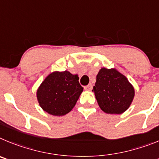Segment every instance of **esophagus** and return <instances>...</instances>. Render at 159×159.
Here are the masks:
<instances>
[{
    "mask_svg": "<svg viewBox=\"0 0 159 159\" xmlns=\"http://www.w3.org/2000/svg\"><path fill=\"white\" fill-rule=\"evenodd\" d=\"M92 88H93L92 84H89L88 85H86V86H85V89L87 90V91H90V90L92 89Z\"/></svg>",
    "mask_w": 159,
    "mask_h": 159,
    "instance_id": "obj_1",
    "label": "esophagus"
}]
</instances>
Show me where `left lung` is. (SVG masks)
Masks as SVG:
<instances>
[{
  "label": "left lung",
  "mask_w": 159,
  "mask_h": 159,
  "mask_svg": "<svg viewBox=\"0 0 159 159\" xmlns=\"http://www.w3.org/2000/svg\"><path fill=\"white\" fill-rule=\"evenodd\" d=\"M93 91L99 107L108 114H121L135 97V89L128 78L116 69L101 68Z\"/></svg>",
  "instance_id": "obj_1"
}]
</instances>
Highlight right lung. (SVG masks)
Masks as SVG:
<instances>
[{"label":"right lung","instance_id":"1","mask_svg":"<svg viewBox=\"0 0 159 159\" xmlns=\"http://www.w3.org/2000/svg\"><path fill=\"white\" fill-rule=\"evenodd\" d=\"M79 78L69 71H55L48 75L37 89L36 97L43 110L56 116H64L73 109L83 87Z\"/></svg>","mask_w":159,"mask_h":159}]
</instances>
